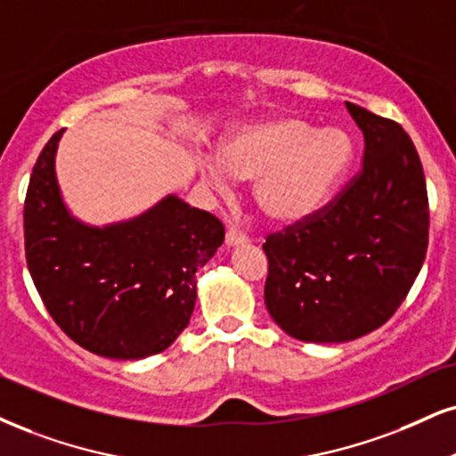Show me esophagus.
Here are the masks:
<instances>
[{"label":"esophagus","mask_w":456,"mask_h":456,"mask_svg":"<svg viewBox=\"0 0 456 456\" xmlns=\"http://www.w3.org/2000/svg\"><path fill=\"white\" fill-rule=\"evenodd\" d=\"M247 239L243 232H237V230H228L226 232V247H237V245H245Z\"/></svg>","instance_id":"34e87169"}]
</instances>
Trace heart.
<instances>
[{
	"label": "heart",
	"instance_id": "obj_1",
	"mask_svg": "<svg viewBox=\"0 0 456 456\" xmlns=\"http://www.w3.org/2000/svg\"><path fill=\"white\" fill-rule=\"evenodd\" d=\"M353 142L342 128H319L296 116H274L234 128L219 156L202 160L213 188L226 192L230 175L254 179L256 207L274 224L313 217L345 177Z\"/></svg>",
	"mask_w": 456,
	"mask_h": 456
}]
</instances>
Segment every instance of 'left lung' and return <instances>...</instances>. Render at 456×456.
<instances>
[{
	"label": "left lung",
	"mask_w": 456,
	"mask_h": 456,
	"mask_svg": "<svg viewBox=\"0 0 456 456\" xmlns=\"http://www.w3.org/2000/svg\"><path fill=\"white\" fill-rule=\"evenodd\" d=\"M363 133V167L313 217L268 234L264 302L285 334L348 342L389 322L425 262L429 202L408 133L346 103Z\"/></svg>",
	"instance_id": "left-lung-1"
}]
</instances>
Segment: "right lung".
<instances>
[{
  "label": "right lung",
  "instance_id": "right-lung-1",
  "mask_svg": "<svg viewBox=\"0 0 456 456\" xmlns=\"http://www.w3.org/2000/svg\"><path fill=\"white\" fill-rule=\"evenodd\" d=\"M44 145L25 199L31 279L61 330L110 359H143L175 342L192 317L196 271L224 243L222 222L168 194L142 216L91 226L67 209Z\"/></svg>",
  "mask_w": 456,
  "mask_h": 456
}]
</instances>
